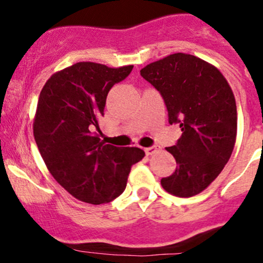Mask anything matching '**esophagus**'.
<instances>
[{"label": "esophagus", "instance_id": "34e87169", "mask_svg": "<svg viewBox=\"0 0 263 263\" xmlns=\"http://www.w3.org/2000/svg\"><path fill=\"white\" fill-rule=\"evenodd\" d=\"M158 151H160V147L156 146V145H154V146H150V147L145 148V153H146V155H153V154L158 153Z\"/></svg>", "mask_w": 263, "mask_h": 263}]
</instances>
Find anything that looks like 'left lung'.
I'll use <instances>...</instances> for the list:
<instances>
[{
  "label": "left lung",
  "instance_id": "8db88e82",
  "mask_svg": "<svg viewBox=\"0 0 263 263\" xmlns=\"http://www.w3.org/2000/svg\"><path fill=\"white\" fill-rule=\"evenodd\" d=\"M140 73L163 97L169 123L182 129L177 144L166 147L177 169L161 185L178 197L198 195L221 173L234 148V94L215 66L185 53L150 63Z\"/></svg>",
  "mask_w": 263,
  "mask_h": 263
}]
</instances>
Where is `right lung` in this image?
<instances>
[{
	"label": "right lung",
	"mask_w": 263,
	"mask_h": 263,
	"mask_svg": "<svg viewBox=\"0 0 263 263\" xmlns=\"http://www.w3.org/2000/svg\"><path fill=\"white\" fill-rule=\"evenodd\" d=\"M132 68L75 63L53 73L39 95L33 124L36 146L53 178L84 202L100 205L122 195L131 166L145 156L139 147L105 144L94 132L108 92Z\"/></svg>",
	"instance_id": "1"
}]
</instances>
